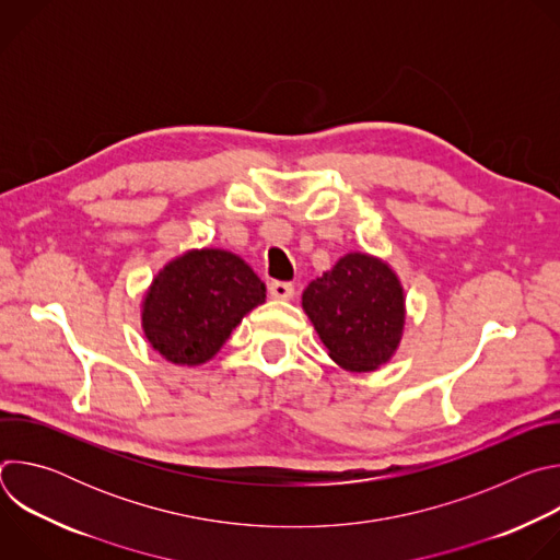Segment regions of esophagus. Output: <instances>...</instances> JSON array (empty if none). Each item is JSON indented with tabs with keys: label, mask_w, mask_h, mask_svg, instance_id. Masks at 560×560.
Instances as JSON below:
<instances>
[{
	"label": "esophagus",
	"mask_w": 560,
	"mask_h": 560,
	"mask_svg": "<svg viewBox=\"0 0 560 560\" xmlns=\"http://www.w3.org/2000/svg\"><path fill=\"white\" fill-rule=\"evenodd\" d=\"M268 292L272 299H281V301H288L294 296V285L288 283V281H272L268 285Z\"/></svg>",
	"instance_id": "1"
}]
</instances>
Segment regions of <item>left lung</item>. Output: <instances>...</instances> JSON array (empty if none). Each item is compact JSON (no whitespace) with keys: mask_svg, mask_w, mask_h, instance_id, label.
I'll return each mask as SVG.
<instances>
[{"mask_svg":"<svg viewBox=\"0 0 560 560\" xmlns=\"http://www.w3.org/2000/svg\"><path fill=\"white\" fill-rule=\"evenodd\" d=\"M303 307L330 357L348 370L378 368L401 341L404 288L368 255H346L314 279L303 292Z\"/></svg>","mask_w":560,"mask_h":560,"instance_id":"8db88e82","label":"left lung"}]
</instances>
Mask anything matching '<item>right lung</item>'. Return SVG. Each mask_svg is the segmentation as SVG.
I'll return each mask as SVG.
<instances>
[{
	"label": "right lung",
	"mask_w": 560,
	"mask_h": 560,
	"mask_svg": "<svg viewBox=\"0 0 560 560\" xmlns=\"http://www.w3.org/2000/svg\"><path fill=\"white\" fill-rule=\"evenodd\" d=\"M264 299L266 285L248 264L223 250H192L152 281L143 303V330L168 361L206 363Z\"/></svg>",
	"instance_id": "add662e5"
}]
</instances>
